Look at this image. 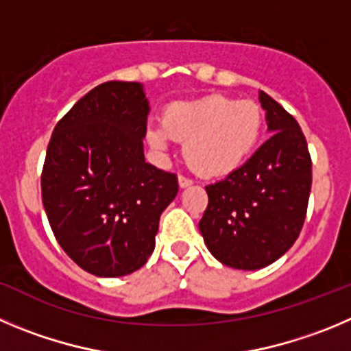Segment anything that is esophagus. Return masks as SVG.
<instances>
[{
  "label": "esophagus",
  "mask_w": 351,
  "mask_h": 351,
  "mask_svg": "<svg viewBox=\"0 0 351 351\" xmlns=\"http://www.w3.org/2000/svg\"><path fill=\"white\" fill-rule=\"evenodd\" d=\"M178 185L180 189H186V186L192 185V180L185 178V176H178Z\"/></svg>",
  "instance_id": "1"
}]
</instances>
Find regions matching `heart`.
<instances>
[{
	"instance_id": "1",
	"label": "heart",
	"mask_w": 351,
	"mask_h": 351,
	"mask_svg": "<svg viewBox=\"0 0 351 351\" xmlns=\"http://www.w3.org/2000/svg\"><path fill=\"white\" fill-rule=\"evenodd\" d=\"M263 110L251 100L223 95L175 101L147 130V142L166 154L173 140H185V159L204 176H223L241 168L260 142Z\"/></svg>"
}]
</instances>
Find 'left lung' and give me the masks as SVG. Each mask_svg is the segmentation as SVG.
I'll list each match as a JSON object with an SVG mask.
<instances>
[{"label":"left lung","instance_id":"8db88e82","mask_svg":"<svg viewBox=\"0 0 351 351\" xmlns=\"http://www.w3.org/2000/svg\"><path fill=\"white\" fill-rule=\"evenodd\" d=\"M258 98L271 136L241 168L206 186L209 202L199 221L209 253L237 270L268 267L291 250L312 189L300 124L265 91Z\"/></svg>","mask_w":351,"mask_h":351}]
</instances>
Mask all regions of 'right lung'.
<instances>
[{"instance_id":"right-lung-1","label":"right lung","mask_w":351,"mask_h":351,"mask_svg":"<svg viewBox=\"0 0 351 351\" xmlns=\"http://www.w3.org/2000/svg\"><path fill=\"white\" fill-rule=\"evenodd\" d=\"M149 98L142 83L107 81L58 121L41 175L55 239L97 277L142 268L159 218L178 194L176 175L145 162Z\"/></svg>"}]
</instances>
